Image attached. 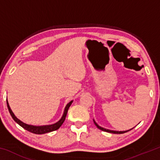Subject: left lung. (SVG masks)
<instances>
[{
    "mask_svg": "<svg viewBox=\"0 0 160 160\" xmlns=\"http://www.w3.org/2000/svg\"><path fill=\"white\" fill-rule=\"evenodd\" d=\"M94 124H95L96 125V126L97 127V128H98L99 130H101V131H105V132H111V133H115V134H121V133H124V132H128V131H131V130H132V129H131V130H129V131H111V130H108V129H106V128H102V127H100L98 124H97L95 121H94Z\"/></svg>",
    "mask_w": 160,
    "mask_h": 160,
    "instance_id": "obj_1",
    "label": "left lung"
}]
</instances>
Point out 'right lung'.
Masks as SVG:
<instances>
[{
    "mask_svg": "<svg viewBox=\"0 0 160 160\" xmlns=\"http://www.w3.org/2000/svg\"><path fill=\"white\" fill-rule=\"evenodd\" d=\"M72 102V101L70 102L68 104L66 105V109H65L64 113H63V116H62V118H61L60 121H58L57 123L52 124V125L43 126H30V125H28V124L22 122L21 121L19 120V119L16 117V116L14 115V113H12V110L10 109V107L8 104V100H7V105H8V108L9 112L10 113V115H11L12 118L14 119V121L16 123H18L19 125L22 127L24 129H25V130H27V131H28L31 132H32V133H34V134H44V133H47V132L56 131V130H58L59 128H60L62 124H63V123L64 122L65 119H66L69 107H70V105H71Z\"/></svg>",
    "mask_w": 160,
    "mask_h": 160,
    "instance_id": "add662e5",
    "label": "right lung"
}]
</instances>
